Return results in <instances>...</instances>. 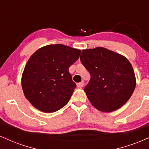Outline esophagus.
I'll return each mask as SVG.
<instances>
[{"label":"esophagus","instance_id":"1","mask_svg":"<svg viewBox=\"0 0 149 149\" xmlns=\"http://www.w3.org/2000/svg\"><path fill=\"white\" fill-rule=\"evenodd\" d=\"M77 86L78 88H81V87H83V86H84V82L77 83Z\"/></svg>","mask_w":149,"mask_h":149}]
</instances>
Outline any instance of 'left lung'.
<instances>
[{
  "label": "left lung",
  "instance_id": "obj_1",
  "mask_svg": "<svg viewBox=\"0 0 149 149\" xmlns=\"http://www.w3.org/2000/svg\"><path fill=\"white\" fill-rule=\"evenodd\" d=\"M80 61L91 75L84 91L98 111H116L130 99L136 79L132 66L125 57L97 47L83 50Z\"/></svg>",
  "mask_w": 149,
  "mask_h": 149
}]
</instances>
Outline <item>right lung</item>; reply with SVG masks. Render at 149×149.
Returning <instances> with one entry per match:
<instances>
[{
	"label": "right lung",
	"mask_w": 149,
	"mask_h": 149,
	"mask_svg": "<svg viewBox=\"0 0 149 149\" xmlns=\"http://www.w3.org/2000/svg\"><path fill=\"white\" fill-rule=\"evenodd\" d=\"M80 53L65 45L53 44L39 48L30 57L23 72L22 86L33 106L49 113L68 103L76 88L69 68Z\"/></svg>",
	"instance_id": "obj_1"
}]
</instances>
